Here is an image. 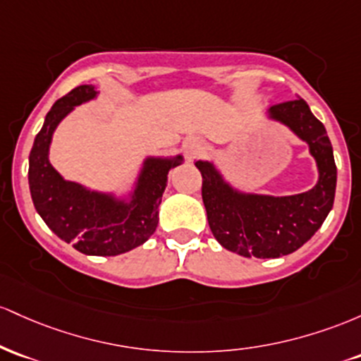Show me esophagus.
I'll return each instance as SVG.
<instances>
[{
  "mask_svg": "<svg viewBox=\"0 0 361 361\" xmlns=\"http://www.w3.org/2000/svg\"><path fill=\"white\" fill-rule=\"evenodd\" d=\"M184 152L188 159H196V157H200L204 152V147H202V143L197 137H189V140L184 141Z\"/></svg>",
  "mask_w": 361,
  "mask_h": 361,
  "instance_id": "1",
  "label": "esophagus"
}]
</instances>
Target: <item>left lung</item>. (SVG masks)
<instances>
[{
    "instance_id": "8db88e82",
    "label": "left lung",
    "mask_w": 361,
    "mask_h": 361,
    "mask_svg": "<svg viewBox=\"0 0 361 361\" xmlns=\"http://www.w3.org/2000/svg\"><path fill=\"white\" fill-rule=\"evenodd\" d=\"M268 116L309 145L319 170L310 191L293 196L240 192L212 161H196L209 228L225 249L244 257L274 259L295 252L321 228L334 202L338 170L324 124L303 99L273 105Z\"/></svg>"
}]
</instances>
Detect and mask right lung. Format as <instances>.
I'll return each mask as SVG.
<instances>
[{
	"label": "right lung",
	"instance_id": "1",
	"mask_svg": "<svg viewBox=\"0 0 361 361\" xmlns=\"http://www.w3.org/2000/svg\"><path fill=\"white\" fill-rule=\"evenodd\" d=\"M97 93L92 85H80L52 105L28 157V185L40 218L61 240L87 256H119L155 232L169 170L180 165L182 157H148L129 200L64 180L49 161L52 135L76 105L95 99Z\"/></svg>",
	"mask_w": 361,
	"mask_h": 361
}]
</instances>
